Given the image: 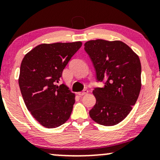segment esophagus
I'll list each match as a JSON object with an SVG mask.
<instances>
[{
    "label": "esophagus",
    "mask_w": 160,
    "mask_h": 160,
    "mask_svg": "<svg viewBox=\"0 0 160 160\" xmlns=\"http://www.w3.org/2000/svg\"><path fill=\"white\" fill-rule=\"evenodd\" d=\"M88 93V89H84V90L82 91V92H78V94H79V95H84V94H86Z\"/></svg>",
    "instance_id": "esophagus-1"
}]
</instances>
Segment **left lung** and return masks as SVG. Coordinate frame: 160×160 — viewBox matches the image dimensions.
<instances>
[{
	"instance_id": "8db88e82",
	"label": "left lung",
	"mask_w": 160,
	"mask_h": 160,
	"mask_svg": "<svg viewBox=\"0 0 160 160\" xmlns=\"http://www.w3.org/2000/svg\"><path fill=\"white\" fill-rule=\"evenodd\" d=\"M84 46L93 62L98 81L105 82L104 87L93 90L96 104L89 115L99 124L114 126L126 118L139 97L140 58L121 40H89Z\"/></svg>"
}]
</instances>
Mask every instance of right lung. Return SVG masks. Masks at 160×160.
I'll list each match as a JSON object with an SVG mask.
<instances>
[{
	"label": "right lung",
	"mask_w": 160,
	"mask_h": 160,
	"mask_svg": "<svg viewBox=\"0 0 160 160\" xmlns=\"http://www.w3.org/2000/svg\"><path fill=\"white\" fill-rule=\"evenodd\" d=\"M82 45L81 41L42 43L22 60L18 82L23 101L32 116L46 128L61 126L70 118L75 94L64 84H56Z\"/></svg>",
	"instance_id": "right-lung-1"
}]
</instances>
